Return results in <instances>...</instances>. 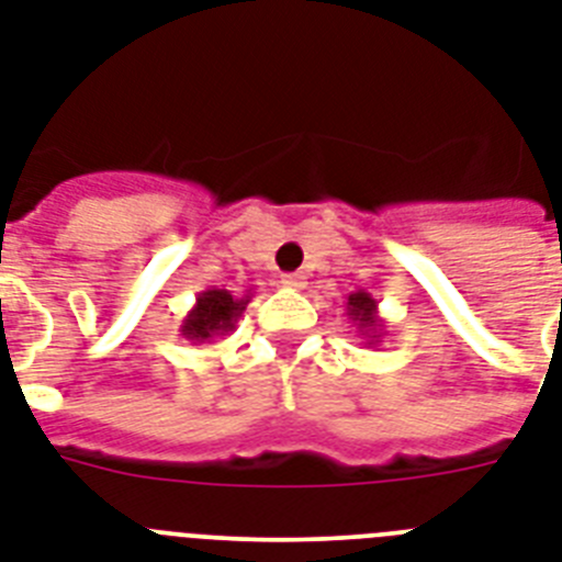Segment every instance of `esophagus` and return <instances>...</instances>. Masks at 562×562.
I'll return each mask as SVG.
<instances>
[{
  "mask_svg": "<svg viewBox=\"0 0 562 562\" xmlns=\"http://www.w3.org/2000/svg\"><path fill=\"white\" fill-rule=\"evenodd\" d=\"M282 285H285V289H294V291L305 289V273L303 271L282 273Z\"/></svg>",
  "mask_w": 562,
  "mask_h": 562,
  "instance_id": "esophagus-1",
  "label": "esophagus"
}]
</instances>
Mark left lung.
I'll return each instance as SVG.
<instances>
[{
    "mask_svg": "<svg viewBox=\"0 0 562 562\" xmlns=\"http://www.w3.org/2000/svg\"><path fill=\"white\" fill-rule=\"evenodd\" d=\"M346 317H348V323L357 328V337L366 339V346L374 348L383 342L385 323L380 319V311H376L374 296L366 294V291H353V294H348Z\"/></svg>",
    "mask_w": 562,
    "mask_h": 562,
    "instance_id": "8db88e82",
    "label": "left lung"
}]
</instances>
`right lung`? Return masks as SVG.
<instances>
[{
	"label": "right lung",
	"instance_id": "obj_1",
	"mask_svg": "<svg viewBox=\"0 0 562 562\" xmlns=\"http://www.w3.org/2000/svg\"><path fill=\"white\" fill-rule=\"evenodd\" d=\"M254 294L234 296L225 289H205L196 294V303L188 311L182 325H179V334L186 339H191L193 346L200 342H211L216 337H225L228 331H234L243 317L245 305L251 303Z\"/></svg>",
	"mask_w": 562,
	"mask_h": 562
}]
</instances>
